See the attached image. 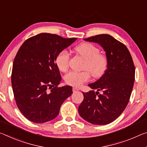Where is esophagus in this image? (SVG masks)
I'll return each mask as SVG.
<instances>
[{"label":"esophagus","mask_w":147,"mask_h":147,"mask_svg":"<svg viewBox=\"0 0 147 147\" xmlns=\"http://www.w3.org/2000/svg\"><path fill=\"white\" fill-rule=\"evenodd\" d=\"M79 90V89L78 88H73V92H77V91H78Z\"/></svg>","instance_id":"obj_1"}]
</instances>
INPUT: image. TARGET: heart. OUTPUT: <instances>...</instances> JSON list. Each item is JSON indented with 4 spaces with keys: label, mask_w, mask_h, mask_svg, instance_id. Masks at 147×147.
Returning a JSON list of instances; mask_svg holds the SVG:
<instances>
[{
    "label": "heart",
    "mask_w": 147,
    "mask_h": 147,
    "mask_svg": "<svg viewBox=\"0 0 147 147\" xmlns=\"http://www.w3.org/2000/svg\"><path fill=\"white\" fill-rule=\"evenodd\" d=\"M74 50L86 60L84 69H88L94 76H99L107 68V59L105 55L99 53V48L94 44L88 42L81 43ZM70 54L67 50H61L57 53L55 62L59 71H66L69 68ZM90 78V73L88 71H72L65 76L67 84L78 87Z\"/></svg>",
    "instance_id": "1"
}]
</instances>
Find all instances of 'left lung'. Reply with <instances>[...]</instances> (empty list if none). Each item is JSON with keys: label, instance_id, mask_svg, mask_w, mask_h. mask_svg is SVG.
<instances>
[{"label": "left lung", "instance_id": "obj_1", "mask_svg": "<svg viewBox=\"0 0 147 147\" xmlns=\"http://www.w3.org/2000/svg\"><path fill=\"white\" fill-rule=\"evenodd\" d=\"M84 40L99 44L106 52L107 69L98 80L88 86L94 90L82 92L84 100L78 107L84 120L95 125L110 124L126 107L135 80L131 55L124 44L109 34H98Z\"/></svg>", "mask_w": 147, "mask_h": 147}]
</instances>
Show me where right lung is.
<instances>
[{"label":"right lung","instance_id":"add662e5","mask_svg":"<svg viewBox=\"0 0 147 147\" xmlns=\"http://www.w3.org/2000/svg\"><path fill=\"white\" fill-rule=\"evenodd\" d=\"M76 39L40 33L27 39L18 50L11 86L18 109L31 122L41 124L54 119L62 103L73 94L71 86L58 87L61 76L55 59Z\"/></svg>","mask_w":147,"mask_h":147}]
</instances>
